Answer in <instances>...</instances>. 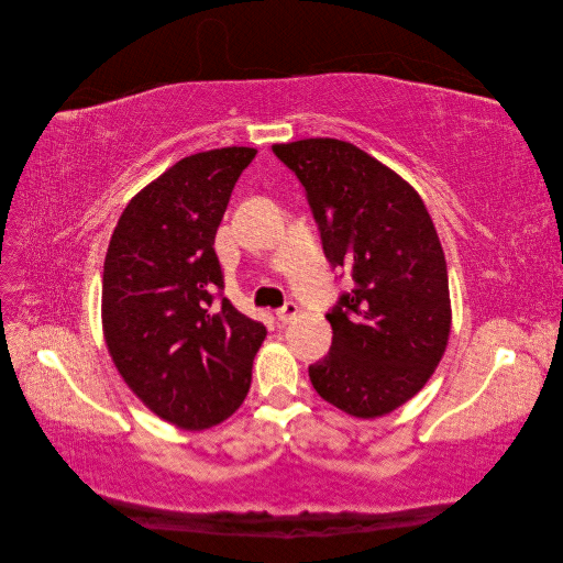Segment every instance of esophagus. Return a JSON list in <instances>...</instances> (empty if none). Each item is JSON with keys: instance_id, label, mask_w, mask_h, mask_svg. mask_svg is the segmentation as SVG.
<instances>
[{"instance_id": "1", "label": "esophagus", "mask_w": 563, "mask_h": 563, "mask_svg": "<svg viewBox=\"0 0 563 563\" xmlns=\"http://www.w3.org/2000/svg\"><path fill=\"white\" fill-rule=\"evenodd\" d=\"M296 317H298V305H296V302H286L284 308L277 310V319H279L282 323H288V321L296 319Z\"/></svg>"}]
</instances>
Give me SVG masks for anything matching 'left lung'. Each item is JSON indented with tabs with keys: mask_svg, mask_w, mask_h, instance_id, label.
<instances>
[{
	"mask_svg": "<svg viewBox=\"0 0 563 563\" xmlns=\"http://www.w3.org/2000/svg\"><path fill=\"white\" fill-rule=\"evenodd\" d=\"M272 150L308 192L327 258L354 279L327 314L333 343L310 380L347 416H387L418 395L449 345V272L432 218L411 183L347 141Z\"/></svg>",
	"mask_w": 563,
	"mask_h": 563,
	"instance_id": "1",
	"label": "left lung"
}]
</instances>
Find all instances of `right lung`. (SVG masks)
Masks as SVG:
<instances>
[{
  "label": "right lung",
  "instance_id": "1",
  "mask_svg": "<svg viewBox=\"0 0 563 563\" xmlns=\"http://www.w3.org/2000/svg\"><path fill=\"white\" fill-rule=\"evenodd\" d=\"M253 147L197 152L145 185L110 236L103 335L119 376L152 413L180 430L230 418L251 387L267 335L223 298L216 232Z\"/></svg>",
  "mask_w": 563,
  "mask_h": 563
}]
</instances>
